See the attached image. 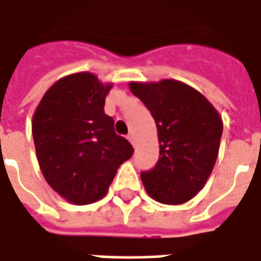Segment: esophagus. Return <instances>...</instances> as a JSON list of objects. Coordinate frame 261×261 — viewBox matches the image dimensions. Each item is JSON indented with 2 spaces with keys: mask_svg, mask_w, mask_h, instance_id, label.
Returning <instances> with one entry per match:
<instances>
[{
  "mask_svg": "<svg viewBox=\"0 0 261 261\" xmlns=\"http://www.w3.org/2000/svg\"><path fill=\"white\" fill-rule=\"evenodd\" d=\"M127 138H128V141H130V143L133 144L134 147H136V141H134V134H133V133H130V134L127 136Z\"/></svg>",
  "mask_w": 261,
  "mask_h": 261,
  "instance_id": "esophagus-1",
  "label": "esophagus"
}]
</instances>
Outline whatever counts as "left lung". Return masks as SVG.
<instances>
[{"label":"left lung","instance_id":"obj_1","mask_svg":"<svg viewBox=\"0 0 261 261\" xmlns=\"http://www.w3.org/2000/svg\"><path fill=\"white\" fill-rule=\"evenodd\" d=\"M130 90L155 120L160 158L141 172L147 194L165 205H181L205 187L219 154L223 121L209 100L184 82H130Z\"/></svg>","mask_w":261,"mask_h":261}]
</instances>
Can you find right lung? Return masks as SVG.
I'll return each mask as SVG.
<instances>
[{"mask_svg": "<svg viewBox=\"0 0 261 261\" xmlns=\"http://www.w3.org/2000/svg\"><path fill=\"white\" fill-rule=\"evenodd\" d=\"M113 83L79 72L49 87L32 117L36 158L49 187L73 205L101 199L134 148L105 113Z\"/></svg>", "mask_w": 261, "mask_h": 261, "instance_id": "obj_1", "label": "right lung"}]
</instances>
